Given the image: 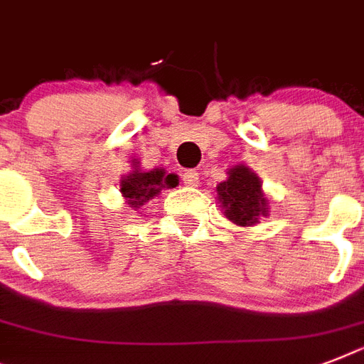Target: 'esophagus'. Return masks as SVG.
Here are the masks:
<instances>
[{"instance_id":"1","label":"esophagus","mask_w":364,"mask_h":364,"mask_svg":"<svg viewBox=\"0 0 364 364\" xmlns=\"http://www.w3.org/2000/svg\"><path fill=\"white\" fill-rule=\"evenodd\" d=\"M183 183H185L187 187H198V185H200L198 171H196V170H185V171H183Z\"/></svg>"}]
</instances>
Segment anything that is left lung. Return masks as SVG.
<instances>
[{"instance_id":"left-lung-1","label":"left lung","mask_w":364,"mask_h":364,"mask_svg":"<svg viewBox=\"0 0 364 364\" xmlns=\"http://www.w3.org/2000/svg\"><path fill=\"white\" fill-rule=\"evenodd\" d=\"M227 181L217 185L219 202L225 215L240 227L259 223L260 215H266V198L260 193L259 177L245 166H236L228 171Z\"/></svg>"}]
</instances>
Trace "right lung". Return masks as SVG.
Segmentation results:
<instances>
[{"label": "right lung", "mask_w": 364, "mask_h": 364, "mask_svg": "<svg viewBox=\"0 0 364 364\" xmlns=\"http://www.w3.org/2000/svg\"><path fill=\"white\" fill-rule=\"evenodd\" d=\"M177 176L166 173L164 170L134 171L121 181V193L128 200V205L137 210L149 202V198L156 196L162 188H173L177 187Z\"/></svg>", "instance_id": "add662e5"}]
</instances>
